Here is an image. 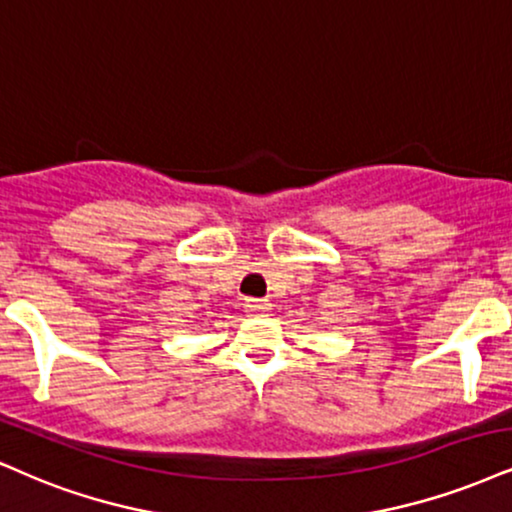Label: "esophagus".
Segmentation results:
<instances>
[{"label": "esophagus", "mask_w": 512, "mask_h": 512, "mask_svg": "<svg viewBox=\"0 0 512 512\" xmlns=\"http://www.w3.org/2000/svg\"><path fill=\"white\" fill-rule=\"evenodd\" d=\"M244 308L251 313H266V311H270V304L266 299H246Z\"/></svg>", "instance_id": "obj_1"}]
</instances>
